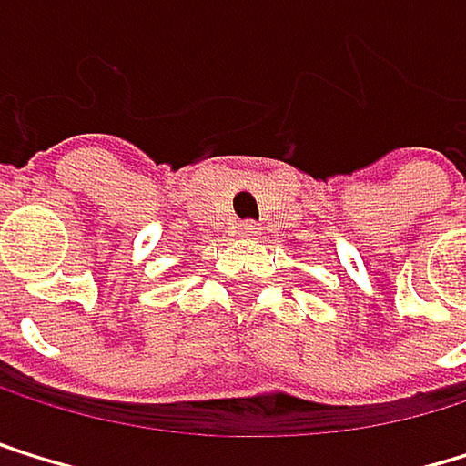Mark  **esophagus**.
Listing matches in <instances>:
<instances>
[{
	"label": "esophagus",
	"mask_w": 466,
	"mask_h": 466,
	"mask_svg": "<svg viewBox=\"0 0 466 466\" xmlns=\"http://www.w3.org/2000/svg\"><path fill=\"white\" fill-rule=\"evenodd\" d=\"M238 235H240V238H254V235H257V226H254V223H240V226H238Z\"/></svg>",
	"instance_id": "esophagus-1"
}]
</instances>
